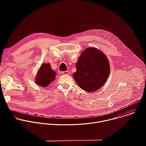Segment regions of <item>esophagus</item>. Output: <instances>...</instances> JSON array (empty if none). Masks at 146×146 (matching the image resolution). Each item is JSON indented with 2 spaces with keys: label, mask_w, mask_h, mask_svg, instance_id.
I'll list each match as a JSON object with an SVG mask.
<instances>
[{
  "label": "esophagus",
  "mask_w": 146,
  "mask_h": 146,
  "mask_svg": "<svg viewBox=\"0 0 146 146\" xmlns=\"http://www.w3.org/2000/svg\"><path fill=\"white\" fill-rule=\"evenodd\" d=\"M62 74H69V72L68 71V70L62 72Z\"/></svg>",
  "instance_id": "1"
}]
</instances>
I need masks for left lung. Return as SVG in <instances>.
<instances>
[{
  "label": "left lung",
  "instance_id": "8db88e82",
  "mask_svg": "<svg viewBox=\"0 0 146 146\" xmlns=\"http://www.w3.org/2000/svg\"><path fill=\"white\" fill-rule=\"evenodd\" d=\"M73 78L78 86L87 92H94L102 87L110 74L109 62L99 50L90 47L83 51L76 63Z\"/></svg>",
  "mask_w": 146,
  "mask_h": 146
}]
</instances>
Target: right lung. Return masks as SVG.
Segmentation results:
<instances>
[{"label":"right lung","mask_w":146,"mask_h":146,"mask_svg":"<svg viewBox=\"0 0 146 146\" xmlns=\"http://www.w3.org/2000/svg\"><path fill=\"white\" fill-rule=\"evenodd\" d=\"M55 72L51 68L49 64H43L38 70L36 78V84L41 87H46L55 80Z\"/></svg>","instance_id":"add662e5"}]
</instances>
